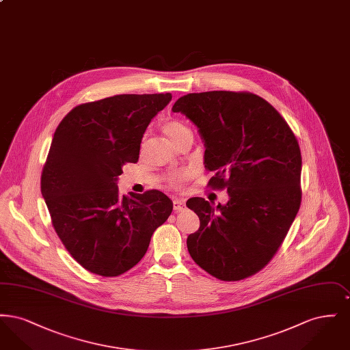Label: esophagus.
I'll use <instances>...</instances> for the list:
<instances>
[{
    "mask_svg": "<svg viewBox=\"0 0 350 350\" xmlns=\"http://www.w3.org/2000/svg\"><path fill=\"white\" fill-rule=\"evenodd\" d=\"M173 208L176 213H180L186 208V204L183 200H173Z\"/></svg>",
    "mask_w": 350,
    "mask_h": 350,
    "instance_id": "obj_1",
    "label": "esophagus"
}]
</instances>
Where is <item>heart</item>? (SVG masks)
Returning a JSON list of instances; mask_svg holds the SVG:
<instances>
[{
  "mask_svg": "<svg viewBox=\"0 0 350 350\" xmlns=\"http://www.w3.org/2000/svg\"><path fill=\"white\" fill-rule=\"evenodd\" d=\"M163 131L165 133L169 142L176 147L181 140L186 137H193L191 130L183 123L180 119H169L164 126H163ZM185 180L183 176H178L174 178V183L180 185Z\"/></svg>",
  "mask_w": 350,
  "mask_h": 350,
  "instance_id": "1",
  "label": "heart"
}]
</instances>
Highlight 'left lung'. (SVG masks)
<instances>
[{
	"mask_svg": "<svg viewBox=\"0 0 350 350\" xmlns=\"http://www.w3.org/2000/svg\"><path fill=\"white\" fill-rule=\"evenodd\" d=\"M172 110L197 126L208 185L230 197L226 204L186 202L200 220L187 250L220 281L248 278L273 258L299 211L298 140L269 102L247 92L190 93Z\"/></svg>",
	"mask_w": 350,
	"mask_h": 350,
	"instance_id": "1",
	"label": "left lung"
}]
</instances>
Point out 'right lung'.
<instances>
[{"label": "right lung", "mask_w": 350, "mask_h": 350, "mask_svg": "<svg viewBox=\"0 0 350 350\" xmlns=\"http://www.w3.org/2000/svg\"><path fill=\"white\" fill-rule=\"evenodd\" d=\"M172 94H119L72 109L53 133L40 190L52 226L88 271L117 277L135 267L173 202L159 190L120 196L118 177L137 163L150 120Z\"/></svg>", "instance_id": "1"}]
</instances>
